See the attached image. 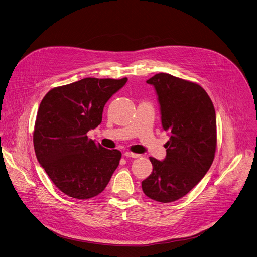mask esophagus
<instances>
[{"instance_id": "obj_1", "label": "esophagus", "mask_w": 257, "mask_h": 257, "mask_svg": "<svg viewBox=\"0 0 257 257\" xmlns=\"http://www.w3.org/2000/svg\"><path fill=\"white\" fill-rule=\"evenodd\" d=\"M124 155L126 157H129V158H139L140 157L139 154H135V153H132V152H125Z\"/></svg>"}]
</instances>
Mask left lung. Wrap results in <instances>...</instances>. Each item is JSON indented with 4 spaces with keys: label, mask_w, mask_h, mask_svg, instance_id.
I'll use <instances>...</instances> for the list:
<instances>
[{
    "label": "left lung",
    "mask_w": 257,
    "mask_h": 257,
    "mask_svg": "<svg viewBox=\"0 0 257 257\" xmlns=\"http://www.w3.org/2000/svg\"><path fill=\"white\" fill-rule=\"evenodd\" d=\"M147 82L155 87L162 127L170 138L163 161L150 157L153 172L142 188L154 200L172 202L190 192L214 161L216 112L208 93L196 82L168 73L155 74Z\"/></svg>",
    "instance_id": "left-lung-1"
}]
</instances>
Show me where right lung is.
Wrapping results in <instances>:
<instances>
[{"instance_id":"obj_1","label":"right lung","mask_w":257,"mask_h":257,"mask_svg":"<svg viewBox=\"0 0 257 257\" xmlns=\"http://www.w3.org/2000/svg\"><path fill=\"white\" fill-rule=\"evenodd\" d=\"M87 77L51 89L38 108L33 143L36 157L59 190L89 199L105 189L122 153L88 138L102 121L108 99L127 82Z\"/></svg>"}]
</instances>
